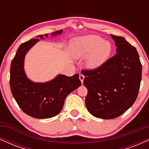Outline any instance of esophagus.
Here are the masks:
<instances>
[{"label": "esophagus", "mask_w": 149, "mask_h": 149, "mask_svg": "<svg viewBox=\"0 0 149 149\" xmlns=\"http://www.w3.org/2000/svg\"><path fill=\"white\" fill-rule=\"evenodd\" d=\"M84 78H85V76H83V74H80L79 76V79L80 81H81L82 83H83V80H84Z\"/></svg>", "instance_id": "1"}]
</instances>
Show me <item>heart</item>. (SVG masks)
<instances>
[{
    "label": "heart",
    "mask_w": 149,
    "mask_h": 149,
    "mask_svg": "<svg viewBox=\"0 0 149 149\" xmlns=\"http://www.w3.org/2000/svg\"><path fill=\"white\" fill-rule=\"evenodd\" d=\"M71 55L76 59L86 58L85 66L89 70L103 65L111 52V45L96 35H88L71 40L69 46Z\"/></svg>",
    "instance_id": "heart-1"
}]
</instances>
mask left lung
<instances>
[{
	"instance_id": "1",
	"label": "left lung",
	"mask_w": 149,
	"mask_h": 149,
	"mask_svg": "<svg viewBox=\"0 0 149 149\" xmlns=\"http://www.w3.org/2000/svg\"><path fill=\"white\" fill-rule=\"evenodd\" d=\"M116 54L98 69L83 71L88 89L85 105L96 118L113 119L130 108L137 97L142 66L134 46L111 35Z\"/></svg>"
}]
</instances>
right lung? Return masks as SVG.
I'll return each instance as SVG.
<instances>
[{
    "mask_svg": "<svg viewBox=\"0 0 149 149\" xmlns=\"http://www.w3.org/2000/svg\"><path fill=\"white\" fill-rule=\"evenodd\" d=\"M62 30L51 33L52 36L60 35ZM48 34L39 35L44 39ZM39 39H31L19 47L10 66V84L12 94L19 107L27 115L35 118H49L57 116L64 107L66 97L80 85L79 75L69 77L59 74L45 83H36L28 78L24 70V59Z\"/></svg>",
    "mask_w": 149,
    "mask_h": 149,
    "instance_id": "1",
    "label": "right lung"
}]
</instances>
